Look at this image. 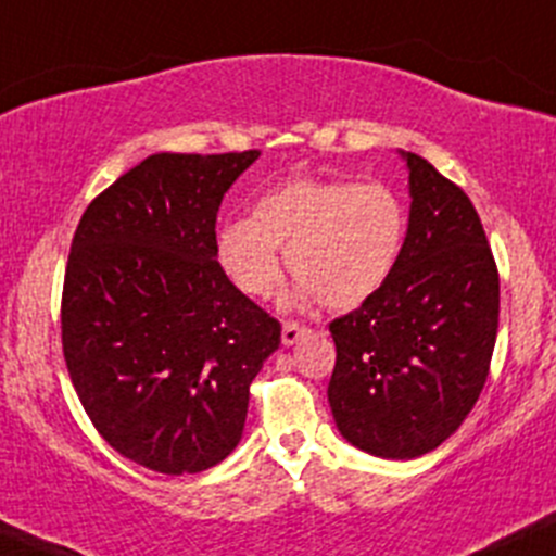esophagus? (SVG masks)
<instances>
[{"label": "esophagus", "instance_id": "esophagus-1", "mask_svg": "<svg viewBox=\"0 0 556 556\" xmlns=\"http://www.w3.org/2000/svg\"><path fill=\"white\" fill-rule=\"evenodd\" d=\"M306 333H309V328H306V325H301V323H293V319H288V323L282 325V341L288 346L295 344L299 339H304Z\"/></svg>", "mask_w": 556, "mask_h": 556}]
</instances>
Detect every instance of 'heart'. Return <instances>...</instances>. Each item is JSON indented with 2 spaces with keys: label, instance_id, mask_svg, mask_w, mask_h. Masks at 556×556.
Masks as SVG:
<instances>
[{
  "label": "heart",
  "instance_id": "heart-1",
  "mask_svg": "<svg viewBox=\"0 0 556 556\" xmlns=\"http://www.w3.org/2000/svg\"><path fill=\"white\" fill-rule=\"evenodd\" d=\"M403 239L406 210L387 185L301 177L263 193L252 217L226 223L217 250L247 295L263 299L279 282V247L301 299L355 309L390 277Z\"/></svg>",
  "mask_w": 556,
  "mask_h": 556
}]
</instances>
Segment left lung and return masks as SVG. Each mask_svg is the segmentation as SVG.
<instances>
[{"label":"left lung","instance_id":"1","mask_svg":"<svg viewBox=\"0 0 556 556\" xmlns=\"http://www.w3.org/2000/svg\"><path fill=\"white\" fill-rule=\"evenodd\" d=\"M412 217L395 268L361 309L336 317L328 384L341 435L357 450L412 459L444 444L490 377L501 277L459 185L406 153Z\"/></svg>","mask_w":556,"mask_h":556}]
</instances>
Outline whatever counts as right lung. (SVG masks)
<instances>
[{
  "label": "right lung",
  "instance_id": "right-lung-1",
  "mask_svg": "<svg viewBox=\"0 0 556 556\" xmlns=\"http://www.w3.org/2000/svg\"><path fill=\"white\" fill-rule=\"evenodd\" d=\"M257 150L155 153L88 204L61 293V344L99 435L159 473L237 450L282 325L217 263V210Z\"/></svg>",
  "mask_w": 556,
  "mask_h": 556
}]
</instances>
